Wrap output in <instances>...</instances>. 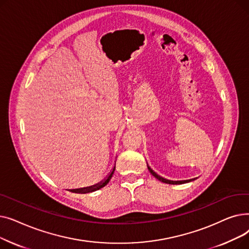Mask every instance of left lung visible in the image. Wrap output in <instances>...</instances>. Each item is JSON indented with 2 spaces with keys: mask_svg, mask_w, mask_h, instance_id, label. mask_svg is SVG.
Listing matches in <instances>:
<instances>
[{
  "mask_svg": "<svg viewBox=\"0 0 249 249\" xmlns=\"http://www.w3.org/2000/svg\"><path fill=\"white\" fill-rule=\"evenodd\" d=\"M147 167H148V171L151 173V175L153 176V177H155L156 178L158 179H160V181H162V182H165V184H172V185H177V184H185V182H189V181H191V180H193V179H190V180H178V181H174V180H168V179H165V178H161V177H160L158 174L156 173H154L152 169L148 166V164H147Z\"/></svg>",
  "mask_w": 249,
  "mask_h": 249,
  "instance_id": "8db88e82",
  "label": "left lung"
}]
</instances>
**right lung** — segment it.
Here are the masks:
<instances>
[{
  "instance_id": "obj_1",
  "label": "right lung",
  "mask_w": 249,
  "mask_h": 249,
  "mask_svg": "<svg viewBox=\"0 0 249 249\" xmlns=\"http://www.w3.org/2000/svg\"><path fill=\"white\" fill-rule=\"evenodd\" d=\"M114 172H115V166H114V168L112 169V172L110 173V175L105 178V180H103V181H101L100 184H97V185H95V186H91V187H87V188H83V189H75V190H71V192H72V193H76V194H87V193H91V192H95V191H97V190H100L101 188H103V187H105L106 186L108 182L110 181V179H111V178L113 177V174H114Z\"/></svg>"
}]
</instances>
